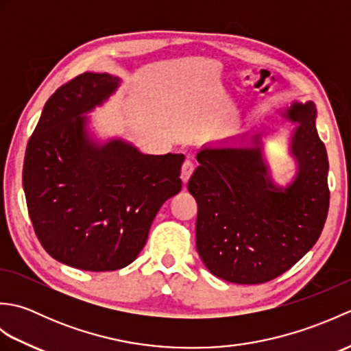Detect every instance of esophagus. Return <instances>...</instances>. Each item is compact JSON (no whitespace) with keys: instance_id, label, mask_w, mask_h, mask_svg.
<instances>
[{"instance_id":"obj_1","label":"esophagus","mask_w":351,"mask_h":351,"mask_svg":"<svg viewBox=\"0 0 351 351\" xmlns=\"http://www.w3.org/2000/svg\"><path fill=\"white\" fill-rule=\"evenodd\" d=\"M193 170H195V162H193L191 160H185L184 164H182V167H181V180H182L184 184L189 182Z\"/></svg>"}]
</instances>
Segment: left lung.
<instances>
[{
    "instance_id": "left-lung-1",
    "label": "left lung",
    "mask_w": 351,
    "mask_h": 351,
    "mask_svg": "<svg viewBox=\"0 0 351 351\" xmlns=\"http://www.w3.org/2000/svg\"><path fill=\"white\" fill-rule=\"evenodd\" d=\"M299 122L291 154L299 173L287 189L268 176L255 147L202 149L189 181L197 202L196 247L217 278L256 285L278 278L317 243L329 211V160L315 128L314 102L293 104Z\"/></svg>"
}]
</instances>
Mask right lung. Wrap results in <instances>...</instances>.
<instances>
[{
	"instance_id": "right-lung-1",
	"label": "right lung",
	"mask_w": 351,
	"mask_h": 351,
	"mask_svg": "<svg viewBox=\"0 0 351 351\" xmlns=\"http://www.w3.org/2000/svg\"><path fill=\"white\" fill-rule=\"evenodd\" d=\"M119 78L84 72L47 101L28 140L22 182L34 232L58 263L87 271L131 264L161 205L182 189V154L145 155L122 140L98 146L86 117Z\"/></svg>"
}]
</instances>
